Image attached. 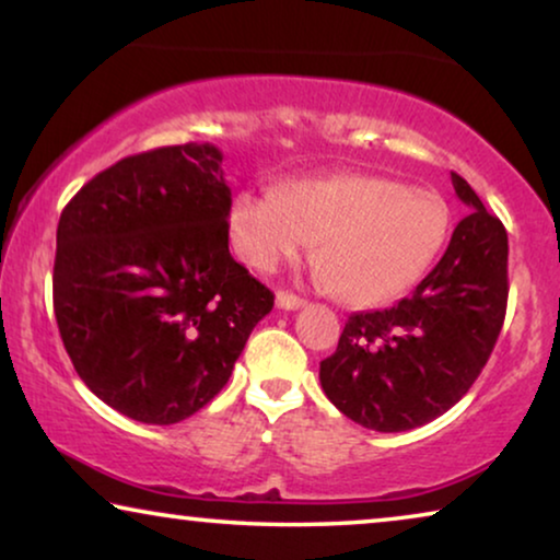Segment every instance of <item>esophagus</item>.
Wrapping results in <instances>:
<instances>
[{"mask_svg": "<svg viewBox=\"0 0 560 560\" xmlns=\"http://www.w3.org/2000/svg\"><path fill=\"white\" fill-rule=\"evenodd\" d=\"M275 305H278V308H282V311H298V308H303L305 301H303V298L293 295V293H285V290H280V293L275 295Z\"/></svg>", "mask_w": 560, "mask_h": 560, "instance_id": "obj_1", "label": "esophagus"}]
</instances>
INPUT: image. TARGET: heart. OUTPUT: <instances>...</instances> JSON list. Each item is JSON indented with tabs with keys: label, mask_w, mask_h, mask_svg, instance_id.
Returning a JSON list of instances; mask_svg holds the SVG:
<instances>
[{
	"label": "heart",
	"mask_w": 560,
	"mask_h": 560,
	"mask_svg": "<svg viewBox=\"0 0 560 560\" xmlns=\"http://www.w3.org/2000/svg\"><path fill=\"white\" fill-rule=\"evenodd\" d=\"M448 234L451 206L439 190L385 175L305 178L282 194L247 188L229 206V240L242 262L275 272L320 240L324 280L354 305L389 303L416 288Z\"/></svg>",
	"instance_id": "heart-1"
}]
</instances>
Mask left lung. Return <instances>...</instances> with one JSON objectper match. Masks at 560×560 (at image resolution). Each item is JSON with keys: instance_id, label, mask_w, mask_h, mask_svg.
Masks as SVG:
<instances>
[{"instance_id": "left-lung-1", "label": "left lung", "mask_w": 560, "mask_h": 560, "mask_svg": "<svg viewBox=\"0 0 560 560\" xmlns=\"http://www.w3.org/2000/svg\"><path fill=\"white\" fill-rule=\"evenodd\" d=\"M446 255L393 308L349 316L320 387L354 423L400 433L443 416L485 370L508 308V232L462 175Z\"/></svg>"}]
</instances>
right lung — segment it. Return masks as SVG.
Listing matches in <instances>:
<instances>
[{"label": "right lung", "instance_id": "add662e5", "mask_svg": "<svg viewBox=\"0 0 560 560\" xmlns=\"http://www.w3.org/2000/svg\"><path fill=\"white\" fill-rule=\"evenodd\" d=\"M219 148L119 160L58 221L52 308L86 387L121 416L180 423L232 377L275 295L229 255Z\"/></svg>", "mask_w": 560, "mask_h": 560}]
</instances>
